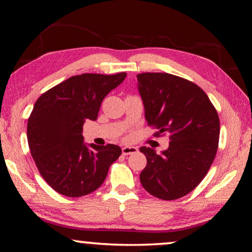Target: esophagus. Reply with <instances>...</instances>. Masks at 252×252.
Segmentation results:
<instances>
[{
    "instance_id": "1",
    "label": "esophagus",
    "mask_w": 252,
    "mask_h": 252,
    "mask_svg": "<svg viewBox=\"0 0 252 252\" xmlns=\"http://www.w3.org/2000/svg\"><path fill=\"white\" fill-rule=\"evenodd\" d=\"M138 148L136 147H129V146H126V147H123L122 148V153L125 156H127V155H134V153H138Z\"/></svg>"
}]
</instances>
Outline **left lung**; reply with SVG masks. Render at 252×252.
Instances as JSON below:
<instances>
[{"label": "left lung", "mask_w": 252, "mask_h": 252, "mask_svg": "<svg viewBox=\"0 0 252 252\" xmlns=\"http://www.w3.org/2000/svg\"><path fill=\"white\" fill-rule=\"evenodd\" d=\"M136 78L148 126L158 129L156 136L170 134L169 148L162 155L140 148L147 158L140 181L156 198L168 201L185 197L203 180L215 160L218 112L206 92L189 80L159 72Z\"/></svg>", "instance_id": "1"}]
</instances>
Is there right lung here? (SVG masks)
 <instances>
[{"label":"right lung","instance_id":"1","mask_svg":"<svg viewBox=\"0 0 252 252\" xmlns=\"http://www.w3.org/2000/svg\"><path fill=\"white\" fill-rule=\"evenodd\" d=\"M126 73L71 76L36 100L28 120V142L42 178L57 192L78 198L104 182L110 165L121 156L116 144L87 147L83 125L97 119L101 102Z\"/></svg>","mask_w":252,"mask_h":252}]
</instances>
